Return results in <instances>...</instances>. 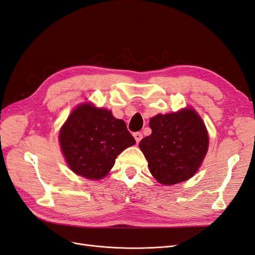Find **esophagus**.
I'll return each mask as SVG.
<instances>
[{
  "mask_svg": "<svg viewBox=\"0 0 255 255\" xmlns=\"http://www.w3.org/2000/svg\"><path fill=\"white\" fill-rule=\"evenodd\" d=\"M133 136H134V139H135L136 143H139V142L142 140V138H143V134H142L141 132H134V133H133Z\"/></svg>",
  "mask_w": 255,
  "mask_h": 255,
  "instance_id": "1",
  "label": "esophagus"
}]
</instances>
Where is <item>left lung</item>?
Wrapping results in <instances>:
<instances>
[{"label":"left lung","mask_w":255,"mask_h":255,"mask_svg":"<svg viewBox=\"0 0 255 255\" xmlns=\"http://www.w3.org/2000/svg\"><path fill=\"white\" fill-rule=\"evenodd\" d=\"M151 135L140 142L153 177L164 185L186 181L196 173L208 151L205 124L193 109L158 114L149 121Z\"/></svg>","instance_id":"obj_1"}]
</instances>
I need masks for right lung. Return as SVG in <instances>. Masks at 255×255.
<instances>
[{
	"label": "right lung",
	"instance_id": "right-lung-1",
	"mask_svg": "<svg viewBox=\"0 0 255 255\" xmlns=\"http://www.w3.org/2000/svg\"><path fill=\"white\" fill-rule=\"evenodd\" d=\"M59 141L72 171L91 180L106 177L117 155L135 143L125 122L115 119L111 111L88 103L71 113Z\"/></svg>",
	"mask_w": 255,
	"mask_h": 255
}]
</instances>
